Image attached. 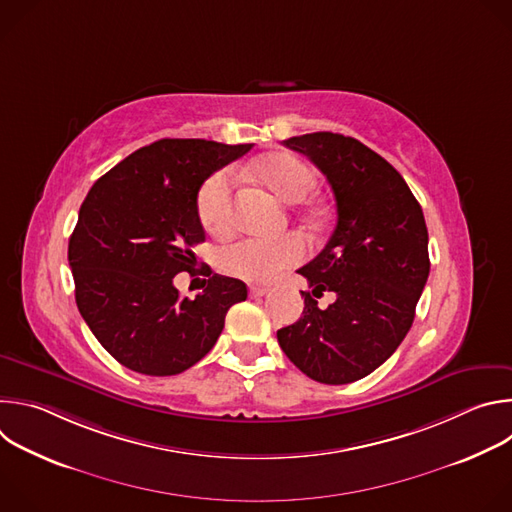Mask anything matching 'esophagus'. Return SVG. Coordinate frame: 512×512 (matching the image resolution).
Returning <instances> with one entry per match:
<instances>
[{"mask_svg": "<svg viewBox=\"0 0 512 512\" xmlns=\"http://www.w3.org/2000/svg\"><path fill=\"white\" fill-rule=\"evenodd\" d=\"M249 294L251 298H263L269 294V287H263V285H251L249 287Z\"/></svg>", "mask_w": 512, "mask_h": 512, "instance_id": "1", "label": "esophagus"}]
</instances>
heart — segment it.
Here are the masks:
<instances>
[{
	"instance_id": "b5f03b06",
	"label": "heart",
	"mask_w": 512,
	"mask_h": 512,
	"mask_svg": "<svg viewBox=\"0 0 512 512\" xmlns=\"http://www.w3.org/2000/svg\"><path fill=\"white\" fill-rule=\"evenodd\" d=\"M259 182L281 202H302L316 186L314 172L296 156L277 152L255 166ZM231 174L221 170L212 174L198 192V216L202 225L216 235L231 227ZM306 257V241L289 233L279 239H241L218 255L221 267L241 279L267 283L283 269Z\"/></svg>"
}]
</instances>
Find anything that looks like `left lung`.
Segmentation results:
<instances>
[{"label": "left lung", "instance_id": "1", "mask_svg": "<svg viewBox=\"0 0 512 512\" xmlns=\"http://www.w3.org/2000/svg\"><path fill=\"white\" fill-rule=\"evenodd\" d=\"M283 143L322 170L338 218L322 253L298 269L312 291L277 340L310 379L346 385L379 369L413 324L429 275L423 210L403 176L354 137L318 131ZM324 290L337 300L322 311Z\"/></svg>", "mask_w": 512, "mask_h": 512}]
</instances>
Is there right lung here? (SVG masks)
I'll use <instances>...</instances> for the list:
<instances>
[{
    "label": "right lung",
    "instance_id": "right-lung-1",
    "mask_svg": "<svg viewBox=\"0 0 512 512\" xmlns=\"http://www.w3.org/2000/svg\"><path fill=\"white\" fill-rule=\"evenodd\" d=\"M251 148L160 139L89 190L68 241V265L81 316L123 367L152 377L190 369L221 336L229 308L247 300V285L235 277L210 271L194 300L180 298L174 277L192 271V247L206 237L198 216L202 182Z\"/></svg>",
    "mask_w": 512,
    "mask_h": 512
}]
</instances>
